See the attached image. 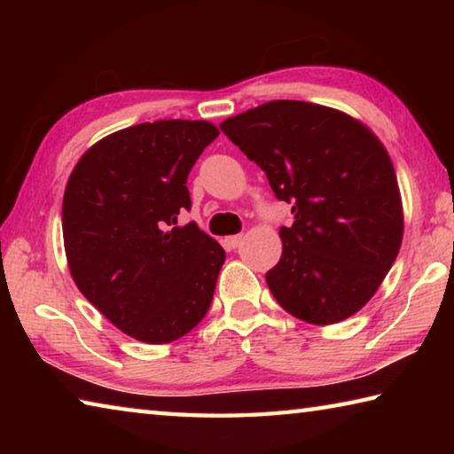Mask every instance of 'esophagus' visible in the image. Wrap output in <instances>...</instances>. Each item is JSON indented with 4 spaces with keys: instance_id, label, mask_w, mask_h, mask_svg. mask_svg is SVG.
I'll return each mask as SVG.
<instances>
[{
    "instance_id": "34e87169",
    "label": "esophagus",
    "mask_w": 454,
    "mask_h": 454,
    "mask_svg": "<svg viewBox=\"0 0 454 454\" xmlns=\"http://www.w3.org/2000/svg\"><path fill=\"white\" fill-rule=\"evenodd\" d=\"M226 244L230 246V248H238V246L242 244V234H238V236H228V238H226Z\"/></svg>"
}]
</instances>
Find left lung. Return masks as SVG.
<instances>
[{
    "mask_svg": "<svg viewBox=\"0 0 454 454\" xmlns=\"http://www.w3.org/2000/svg\"><path fill=\"white\" fill-rule=\"evenodd\" d=\"M292 204L282 256L266 282L284 310L334 325L371 301L404 232L393 160L363 121L334 107L274 99L220 124Z\"/></svg>",
    "mask_w": 454,
    "mask_h": 454,
    "instance_id": "1",
    "label": "left lung"
}]
</instances>
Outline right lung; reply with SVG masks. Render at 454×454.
Listing matches in <instances>:
<instances>
[{
	"mask_svg": "<svg viewBox=\"0 0 454 454\" xmlns=\"http://www.w3.org/2000/svg\"><path fill=\"white\" fill-rule=\"evenodd\" d=\"M206 120H158L118 129L78 160L61 228L75 286L121 333L148 344L188 334L206 317L222 246L190 210L188 174L218 137Z\"/></svg>",
	"mask_w": 454,
	"mask_h": 454,
	"instance_id": "right-lung-1",
	"label": "right lung"
}]
</instances>
